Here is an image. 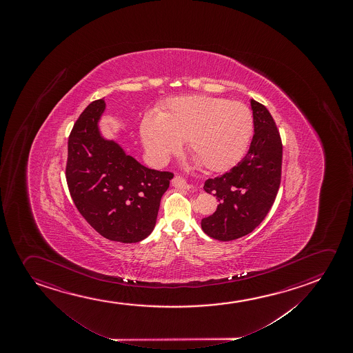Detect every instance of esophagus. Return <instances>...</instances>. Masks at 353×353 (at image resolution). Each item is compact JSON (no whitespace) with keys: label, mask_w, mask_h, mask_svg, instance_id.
<instances>
[{"label":"esophagus","mask_w":353,"mask_h":353,"mask_svg":"<svg viewBox=\"0 0 353 353\" xmlns=\"http://www.w3.org/2000/svg\"><path fill=\"white\" fill-rule=\"evenodd\" d=\"M172 185H173L174 188H183V190L190 188V185L186 183V180H185L183 176H180V175H175L173 180H172Z\"/></svg>","instance_id":"esophagus-1"}]
</instances>
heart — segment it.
<instances>
[{
    "label": "heart",
    "instance_id": "1",
    "mask_svg": "<svg viewBox=\"0 0 353 353\" xmlns=\"http://www.w3.org/2000/svg\"><path fill=\"white\" fill-rule=\"evenodd\" d=\"M252 133L254 117L246 104L205 94L170 99L141 123V141L154 165L165 163L186 141L188 150L215 172L241 160Z\"/></svg>",
    "mask_w": 353,
    "mask_h": 353
}]
</instances>
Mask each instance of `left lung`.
Listing matches in <instances>:
<instances>
[{
    "instance_id": "left-lung-1",
    "label": "left lung",
    "mask_w": 353,
    "mask_h": 353,
    "mask_svg": "<svg viewBox=\"0 0 353 353\" xmlns=\"http://www.w3.org/2000/svg\"><path fill=\"white\" fill-rule=\"evenodd\" d=\"M254 137L244 159L225 174L209 178L205 192L216 196V212L202 220L212 239L230 241L249 234L263 221L281 181L282 141L272 114L251 99Z\"/></svg>"
}]
</instances>
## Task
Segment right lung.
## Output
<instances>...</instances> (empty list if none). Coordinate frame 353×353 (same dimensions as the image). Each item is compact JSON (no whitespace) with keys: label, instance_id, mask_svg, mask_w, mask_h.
<instances>
[{"label":"right lung","instance_id":"add662e5","mask_svg":"<svg viewBox=\"0 0 353 353\" xmlns=\"http://www.w3.org/2000/svg\"><path fill=\"white\" fill-rule=\"evenodd\" d=\"M104 99L80 114L68 137L66 180L81 216L113 241L138 243L155 227L172 172L149 170L99 134Z\"/></svg>","mask_w":353,"mask_h":353}]
</instances>
